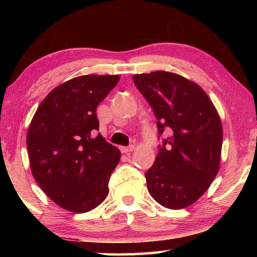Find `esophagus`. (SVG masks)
I'll return each instance as SVG.
<instances>
[{
    "label": "esophagus",
    "instance_id": "obj_1",
    "mask_svg": "<svg viewBox=\"0 0 257 257\" xmlns=\"http://www.w3.org/2000/svg\"><path fill=\"white\" fill-rule=\"evenodd\" d=\"M135 150V146L134 145H129V146H122L120 147V151L122 152V153H129V152H133Z\"/></svg>",
    "mask_w": 257,
    "mask_h": 257
}]
</instances>
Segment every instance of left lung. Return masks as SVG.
Masks as SVG:
<instances>
[{"instance_id":"obj_1","label":"left lung","mask_w":257,"mask_h":257,"mask_svg":"<svg viewBox=\"0 0 257 257\" xmlns=\"http://www.w3.org/2000/svg\"><path fill=\"white\" fill-rule=\"evenodd\" d=\"M133 79L154 112L159 135L165 130L169 135L145 173L147 189L164 207L189 206L219 171L223 137L220 116L201 87L177 73L155 71Z\"/></svg>"}]
</instances>
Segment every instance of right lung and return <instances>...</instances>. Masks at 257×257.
<instances>
[{
	"mask_svg": "<svg viewBox=\"0 0 257 257\" xmlns=\"http://www.w3.org/2000/svg\"><path fill=\"white\" fill-rule=\"evenodd\" d=\"M119 76L86 75L52 90L38 106L27 134L32 173L52 201L75 213L98 206L120 151L96 135V107Z\"/></svg>",
	"mask_w": 257,
	"mask_h": 257,
	"instance_id": "1",
	"label": "right lung"
}]
</instances>
